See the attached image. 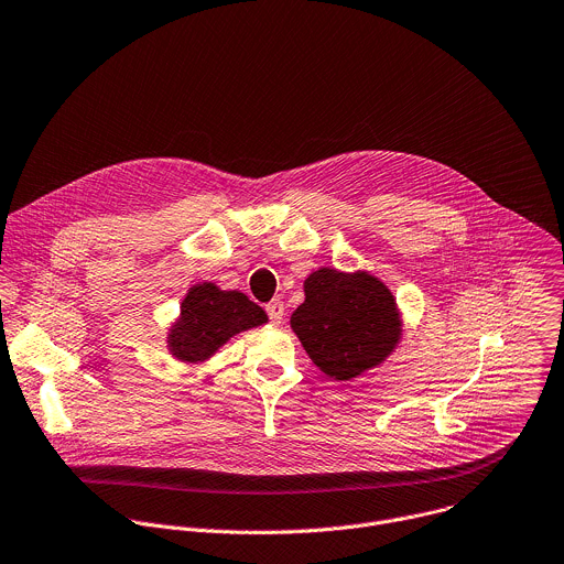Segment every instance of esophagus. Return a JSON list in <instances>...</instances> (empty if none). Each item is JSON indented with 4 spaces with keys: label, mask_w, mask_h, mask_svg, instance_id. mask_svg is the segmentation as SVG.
<instances>
[{
    "label": "esophagus",
    "mask_w": 564,
    "mask_h": 564,
    "mask_svg": "<svg viewBox=\"0 0 564 564\" xmlns=\"http://www.w3.org/2000/svg\"><path fill=\"white\" fill-rule=\"evenodd\" d=\"M265 310H268V314H270V321H272L274 325H281V321H283V316H285L283 301H281V299H274V301H270V303L265 305Z\"/></svg>",
    "instance_id": "34e87169"
}]
</instances>
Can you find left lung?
Returning <instances> with one entry per match:
<instances>
[{
	"instance_id": "left-lung-1",
	"label": "left lung",
	"mask_w": 564,
	"mask_h": 564,
	"mask_svg": "<svg viewBox=\"0 0 564 564\" xmlns=\"http://www.w3.org/2000/svg\"><path fill=\"white\" fill-rule=\"evenodd\" d=\"M303 294L290 325L325 377L343 383L365 377L401 345L397 296L367 270L318 268L303 281Z\"/></svg>"
}]
</instances>
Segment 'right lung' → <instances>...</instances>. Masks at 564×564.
<instances>
[{
    "label": "right lung",
    "instance_id": "1",
    "mask_svg": "<svg viewBox=\"0 0 564 564\" xmlns=\"http://www.w3.org/2000/svg\"><path fill=\"white\" fill-rule=\"evenodd\" d=\"M263 323H268L265 310L243 292L199 281L185 292L178 314L165 332V347L183 365H202L230 338Z\"/></svg>",
    "mask_w": 564,
    "mask_h": 564
}]
</instances>
